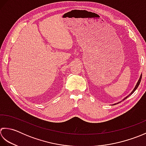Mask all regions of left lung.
Returning <instances> with one entry per match:
<instances>
[{"label":"left lung","mask_w":146,"mask_h":146,"mask_svg":"<svg viewBox=\"0 0 146 146\" xmlns=\"http://www.w3.org/2000/svg\"><path fill=\"white\" fill-rule=\"evenodd\" d=\"M141 79H142V74H141V76H140V78H139V81H138V82H137V84L135 85V88H134V89H133V91L131 92V93H130L129 95H128V96H126L125 98H123V100L122 101H123V100H125V99H127V98H128V97H129L130 96V95H131V94H132L133 93H134V91L137 90V88H138V86H139V85L140 84V82H141ZM119 103H120V102H118V103H115V104H114V105H117V104H118Z\"/></svg>","instance_id":"1"}]
</instances>
